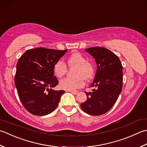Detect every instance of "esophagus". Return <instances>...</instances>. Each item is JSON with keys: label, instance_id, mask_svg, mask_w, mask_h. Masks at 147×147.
Instances as JSON below:
<instances>
[{"label": "esophagus", "instance_id": "obj_1", "mask_svg": "<svg viewBox=\"0 0 147 147\" xmlns=\"http://www.w3.org/2000/svg\"><path fill=\"white\" fill-rule=\"evenodd\" d=\"M71 93H72V94H74V95H77L78 94V91H77V90H75V91H69Z\"/></svg>", "mask_w": 147, "mask_h": 147}]
</instances>
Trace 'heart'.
I'll return each mask as SVG.
<instances>
[{
  "label": "heart",
  "mask_w": 147,
  "mask_h": 147,
  "mask_svg": "<svg viewBox=\"0 0 147 147\" xmlns=\"http://www.w3.org/2000/svg\"><path fill=\"white\" fill-rule=\"evenodd\" d=\"M68 65L74 67L73 77L65 78L60 82V87L65 90H74L83 87L85 81H89L92 78L94 74V68L91 63L82 53L76 52L73 53L67 59ZM67 67L61 60L55 62L53 65V73L57 77L62 78L64 75Z\"/></svg>",
  "instance_id": "b5f03b06"
}]
</instances>
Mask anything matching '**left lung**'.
<instances>
[{
  "label": "left lung",
  "mask_w": 147,
  "mask_h": 147,
  "mask_svg": "<svg viewBox=\"0 0 147 147\" xmlns=\"http://www.w3.org/2000/svg\"><path fill=\"white\" fill-rule=\"evenodd\" d=\"M96 60L97 71L90 87H96L92 92H86L87 99L81 108L90 115H100L108 112L116 102L122 88V65L119 57L102 47L86 49Z\"/></svg>",
  "instance_id": "left-lung-1"
}]
</instances>
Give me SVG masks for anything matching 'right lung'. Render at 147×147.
Listing matches in <instances>:
<instances>
[{
	"label": "right lung",
	"mask_w": 147,
	"mask_h": 147,
	"mask_svg": "<svg viewBox=\"0 0 147 147\" xmlns=\"http://www.w3.org/2000/svg\"><path fill=\"white\" fill-rule=\"evenodd\" d=\"M67 51L45 48L30 49L18 60L14 84L22 105L30 113L47 115L58 106L65 91L52 88L59 83L53 76V65Z\"/></svg>",
	"instance_id": "1"
}]
</instances>
